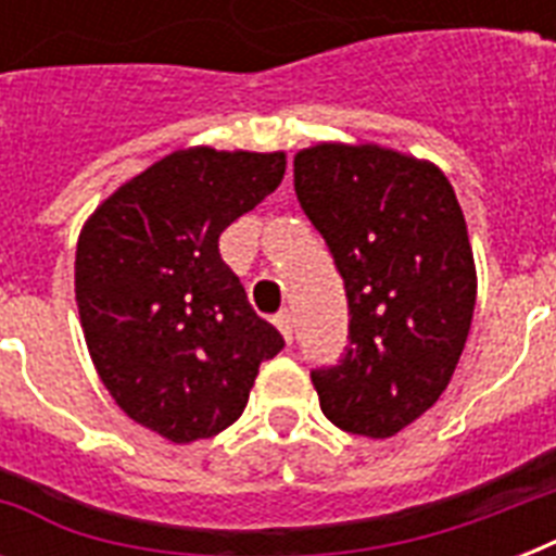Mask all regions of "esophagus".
I'll return each instance as SVG.
<instances>
[{"label":"esophagus","instance_id":"esophagus-1","mask_svg":"<svg viewBox=\"0 0 556 556\" xmlns=\"http://www.w3.org/2000/svg\"><path fill=\"white\" fill-rule=\"evenodd\" d=\"M274 323H277V329L282 331V338H286V343H291L294 340V317H291V312H279L277 317H274Z\"/></svg>","mask_w":556,"mask_h":556}]
</instances>
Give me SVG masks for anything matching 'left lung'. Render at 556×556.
Segmentation results:
<instances>
[{
  "instance_id": "left-lung-1",
  "label": "left lung",
  "mask_w": 556,
  "mask_h": 556,
  "mask_svg": "<svg viewBox=\"0 0 556 556\" xmlns=\"http://www.w3.org/2000/svg\"><path fill=\"white\" fill-rule=\"evenodd\" d=\"M300 207L329 244L349 296V349L314 369L334 427L389 439L447 389L476 305V262L453 185L432 161L380 143L294 155Z\"/></svg>"
}]
</instances>
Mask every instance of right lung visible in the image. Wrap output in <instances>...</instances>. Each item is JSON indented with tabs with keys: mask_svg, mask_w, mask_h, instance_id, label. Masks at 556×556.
<instances>
[{
	"mask_svg": "<svg viewBox=\"0 0 556 556\" xmlns=\"http://www.w3.org/2000/svg\"><path fill=\"white\" fill-rule=\"evenodd\" d=\"M286 152L187 147L86 218L74 296L91 364L135 424L173 444L244 413L260 364L286 346L218 256L230 222L277 190Z\"/></svg>",
	"mask_w": 556,
	"mask_h": 556,
	"instance_id": "add662e5",
	"label": "right lung"
}]
</instances>
